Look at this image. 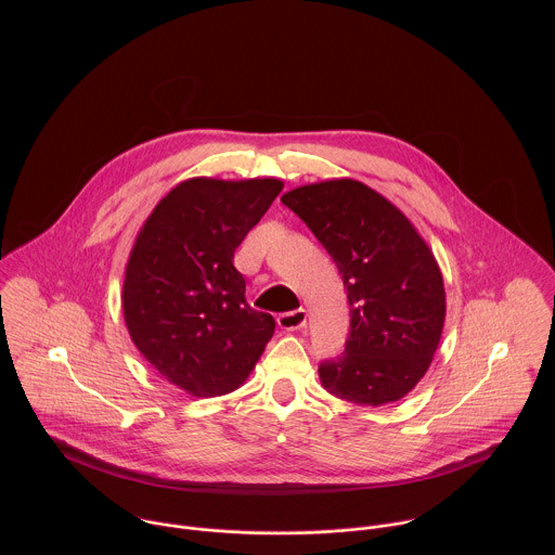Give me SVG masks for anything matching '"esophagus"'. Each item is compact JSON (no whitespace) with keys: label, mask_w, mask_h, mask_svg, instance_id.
<instances>
[{"label":"esophagus","mask_w":555,"mask_h":555,"mask_svg":"<svg viewBox=\"0 0 555 555\" xmlns=\"http://www.w3.org/2000/svg\"><path fill=\"white\" fill-rule=\"evenodd\" d=\"M278 324L286 331H299L308 324V312L306 310H293L278 317Z\"/></svg>","instance_id":"esophagus-1"}]
</instances>
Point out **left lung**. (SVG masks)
Wrapping results in <instances>:
<instances>
[{
    "mask_svg": "<svg viewBox=\"0 0 555 555\" xmlns=\"http://www.w3.org/2000/svg\"><path fill=\"white\" fill-rule=\"evenodd\" d=\"M335 260L350 304L341 357L320 363L331 396L385 405L431 365L447 295L434 251L391 201L357 179H328L282 196Z\"/></svg>",
    "mask_w": 555,
    "mask_h": 555,
    "instance_id": "left-lung-1",
    "label": "left lung"
}]
</instances>
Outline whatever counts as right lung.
<instances>
[{
	"mask_svg": "<svg viewBox=\"0 0 555 555\" xmlns=\"http://www.w3.org/2000/svg\"><path fill=\"white\" fill-rule=\"evenodd\" d=\"M282 188L273 177H194L159 201L137 235L124 320L139 352L188 396L238 389L273 337L275 320L247 306L233 258Z\"/></svg>",
	"mask_w": 555,
	"mask_h": 555,
	"instance_id": "1",
	"label": "right lung"
}]
</instances>
